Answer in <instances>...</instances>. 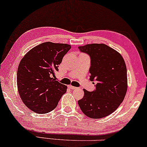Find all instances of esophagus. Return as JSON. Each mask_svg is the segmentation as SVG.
<instances>
[{"mask_svg": "<svg viewBox=\"0 0 147 147\" xmlns=\"http://www.w3.org/2000/svg\"><path fill=\"white\" fill-rule=\"evenodd\" d=\"M68 87H69L70 89H71V90H75V89H77V87H74L72 86V85H68Z\"/></svg>", "mask_w": 147, "mask_h": 147, "instance_id": "1", "label": "esophagus"}]
</instances>
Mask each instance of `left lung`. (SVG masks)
<instances>
[{
  "label": "left lung",
  "mask_w": 147,
  "mask_h": 147,
  "mask_svg": "<svg viewBox=\"0 0 147 147\" xmlns=\"http://www.w3.org/2000/svg\"><path fill=\"white\" fill-rule=\"evenodd\" d=\"M90 57V80L95 81L93 92L84 91L78 101L82 112L92 119L105 117L119 107L127 89V68L123 57L105 44H88L78 47Z\"/></svg>",
  "instance_id": "8db88e82"
}]
</instances>
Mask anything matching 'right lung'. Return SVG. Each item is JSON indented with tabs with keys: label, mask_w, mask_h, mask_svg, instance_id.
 <instances>
[{
	"label": "right lung",
	"mask_w": 147,
	"mask_h": 147,
	"mask_svg": "<svg viewBox=\"0 0 147 147\" xmlns=\"http://www.w3.org/2000/svg\"><path fill=\"white\" fill-rule=\"evenodd\" d=\"M71 46L45 42L30 49L18 66L17 84L23 102L38 114L55 109L67 87L55 80V72Z\"/></svg>",
	"instance_id": "right-lung-1"
}]
</instances>
